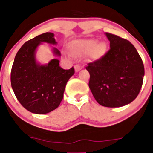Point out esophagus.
<instances>
[{
	"label": "esophagus",
	"mask_w": 153,
	"mask_h": 153,
	"mask_svg": "<svg viewBox=\"0 0 153 153\" xmlns=\"http://www.w3.org/2000/svg\"><path fill=\"white\" fill-rule=\"evenodd\" d=\"M83 67H81L80 65H78V64H77V65L75 66V72H78L79 70H81V69H82Z\"/></svg>",
	"instance_id": "1"
}]
</instances>
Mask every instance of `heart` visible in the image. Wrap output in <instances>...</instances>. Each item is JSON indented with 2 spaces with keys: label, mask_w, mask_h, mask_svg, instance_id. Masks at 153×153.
Returning <instances> with one entry per match:
<instances>
[{
  "label": "heart",
  "mask_w": 153,
  "mask_h": 153,
  "mask_svg": "<svg viewBox=\"0 0 153 153\" xmlns=\"http://www.w3.org/2000/svg\"><path fill=\"white\" fill-rule=\"evenodd\" d=\"M71 49L75 55L81 56L89 54L91 59L98 60L105 54L107 46L104 41L98 42L95 39H81L74 41Z\"/></svg>",
  "instance_id": "heart-1"
}]
</instances>
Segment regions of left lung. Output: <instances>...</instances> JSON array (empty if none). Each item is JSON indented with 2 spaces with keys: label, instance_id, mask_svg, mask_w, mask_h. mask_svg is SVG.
Listing matches in <instances>:
<instances>
[{
  "label": "left lung",
  "instance_id": "left-lung-1",
  "mask_svg": "<svg viewBox=\"0 0 153 153\" xmlns=\"http://www.w3.org/2000/svg\"><path fill=\"white\" fill-rule=\"evenodd\" d=\"M110 49L88 64L89 86L97 102L120 107L136 98L143 84L144 67L135 47L126 39L106 32Z\"/></svg>",
  "mask_w": 153,
  "mask_h": 153
}]
</instances>
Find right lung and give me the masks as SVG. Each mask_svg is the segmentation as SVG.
<instances>
[{
	"label": "right lung",
	"mask_w": 153,
	"mask_h": 153,
	"mask_svg": "<svg viewBox=\"0 0 153 153\" xmlns=\"http://www.w3.org/2000/svg\"><path fill=\"white\" fill-rule=\"evenodd\" d=\"M42 42L57 44L52 32L29 40L17 52L11 70V85L17 99L35 114H46L58 107L68 80L75 73L73 67L62 69L58 59H52L47 65L37 64L35 50ZM53 49L55 55H61L58 49Z\"/></svg>",
	"instance_id": "obj_1"
}]
</instances>
